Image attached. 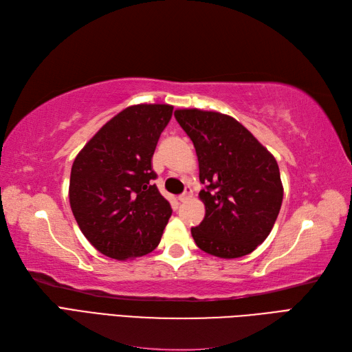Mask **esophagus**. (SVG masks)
<instances>
[{"label":"esophagus","mask_w":352,"mask_h":352,"mask_svg":"<svg viewBox=\"0 0 352 352\" xmlns=\"http://www.w3.org/2000/svg\"><path fill=\"white\" fill-rule=\"evenodd\" d=\"M190 197H192V189H190V188H185L184 194L179 195V201H180V202H185V201H188Z\"/></svg>","instance_id":"esophagus-1"}]
</instances>
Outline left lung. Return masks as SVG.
I'll return each mask as SVG.
<instances>
[{
    "label": "left lung",
    "mask_w": 352,
    "mask_h": 352,
    "mask_svg": "<svg viewBox=\"0 0 352 352\" xmlns=\"http://www.w3.org/2000/svg\"><path fill=\"white\" fill-rule=\"evenodd\" d=\"M192 141L206 217L190 229L198 248L220 258L252 252L278 219L283 186L276 158L238 120L217 111L176 110Z\"/></svg>",
    "instance_id": "left-lung-1"
}]
</instances>
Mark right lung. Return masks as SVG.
Segmentation results:
<instances>
[{
  "label": "right lung",
  "instance_id": "add662e5",
  "mask_svg": "<svg viewBox=\"0 0 352 352\" xmlns=\"http://www.w3.org/2000/svg\"><path fill=\"white\" fill-rule=\"evenodd\" d=\"M168 104L124 109L95 133L72 166L73 216L95 248L116 260L157 248L172 216L151 167L158 138L172 119Z\"/></svg>",
  "mask_w": 352,
  "mask_h": 352
}]
</instances>
